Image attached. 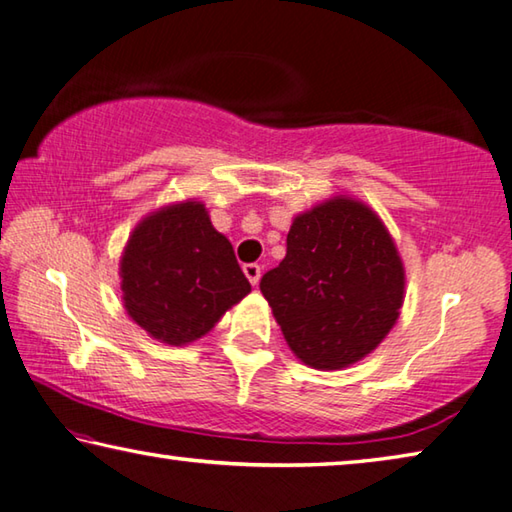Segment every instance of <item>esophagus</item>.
Here are the masks:
<instances>
[{"label":"esophagus","instance_id":"obj_1","mask_svg":"<svg viewBox=\"0 0 512 512\" xmlns=\"http://www.w3.org/2000/svg\"><path fill=\"white\" fill-rule=\"evenodd\" d=\"M244 273L248 277V282L253 284V287H257L259 277H262V266H259V264H244Z\"/></svg>","mask_w":512,"mask_h":512}]
</instances>
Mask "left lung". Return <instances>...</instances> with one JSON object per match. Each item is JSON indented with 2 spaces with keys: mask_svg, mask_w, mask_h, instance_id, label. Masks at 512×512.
<instances>
[{
  "mask_svg": "<svg viewBox=\"0 0 512 512\" xmlns=\"http://www.w3.org/2000/svg\"><path fill=\"white\" fill-rule=\"evenodd\" d=\"M293 354L316 370L361 361L391 332L404 264L379 216L334 196L298 214L287 257L259 282Z\"/></svg>",
  "mask_w": 512,
  "mask_h": 512,
  "instance_id": "obj_1",
  "label": "left lung"
}]
</instances>
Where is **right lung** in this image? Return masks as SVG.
<instances>
[{"label": "right lung", "mask_w": 512, "mask_h": 512, "mask_svg": "<svg viewBox=\"0 0 512 512\" xmlns=\"http://www.w3.org/2000/svg\"><path fill=\"white\" fill-rule=\"evenodd\" d=\"M124 307L153 339L187 345L248 296L235 250L205 205H167L137 223L121 255Z\"/></svg>", "instance_id": "1"}]
</instances>
